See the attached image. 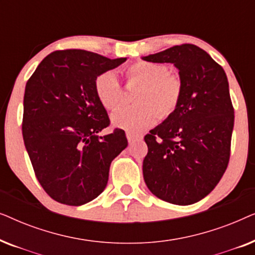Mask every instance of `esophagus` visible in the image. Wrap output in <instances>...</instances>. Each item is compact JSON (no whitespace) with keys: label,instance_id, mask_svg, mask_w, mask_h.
<instances>
[{"label":"esophagus","instance_id":"34e87169","mask_svg":"<svg viewBox=\"0 0 255 255\" xmlns=\"http://www.w3.org/2000/svg\"><path fill=\"white\" fill-rule=\"evenodd\" d=\"M127 138H128V144H132V142L137 141V140H140L142 138V135H139V134H133V133H127Z\"/></svg>","mask_w":255,"mask_h":255}]
</instances>
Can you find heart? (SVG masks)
<instances>
[{
    "instance_id": "obj_1",
    "label": "heart",
    "mask_w": 255,
    "mask_h": 255,
    "mask_svg": "<svg viewBox=\"0 0 255 255\" xmlns=\"http://www.w3.org/2000/svg\"><path fill=\"white\" fill-rule=\"evenodd\" d=\"M127 80L139 85L133 101L137 104L122 107L111 115L113 127L140 133L151 128L160 117L166 118L179 107L182 97V82L170 74L166 65L152 61H137L125 69ZM95 94L101 106L114 110L122 100L120 81L114 72H104L95 79Z\"/></svg>"
}]
</instances>
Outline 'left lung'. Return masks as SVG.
Returning a JSON list of instances; mask_svg holds the SVG:
<instances>
[{"label":"left lung","mask_w":255,"mask_h":255,"mask_svg":"<svg viewBox=\"0 0 255 255\" xmlns=\"http://www.w3.org/2000/svg\"><path fill=\"white\" fill-rule=\"evenodd\" d=\"M141 59L173 64L183 88L176 110L145 135V183L160 200L194 204L214 190L229 163L235 111L228 78L196 45H177Z\"/></svg>","instance_id":"1"}]
</instances>
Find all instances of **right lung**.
I'll return each mask as SVG.
<instances>
[{
    "mask_svg": "<svg viewBox=\"0 0 255 255\" xmlns=\"http://www.w3.org/2000/svg\"><path fill=\"white\" fill-rule=\"evenodd\" d=\"M127 61L85 50L55 51L24 93L23 139L36 176L59 203L82 205L106 189L110 163L128 146L124 131L100 135L109 117L95 79Z\"/></svg>",
    "mask_w": 255,
    "mask_h": 255,
    "instance_id": "add662e5",
    "label": "right lung"
}]
</instances>
